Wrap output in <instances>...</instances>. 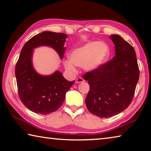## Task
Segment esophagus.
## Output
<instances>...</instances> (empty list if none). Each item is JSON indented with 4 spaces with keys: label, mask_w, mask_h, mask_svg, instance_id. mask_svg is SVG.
I'll use <instances>...</instances> for the list:
<instances>
[{
    "label": "esophagus",
    "mask_w": 151,
    "mask_h": 151,
    "mask_svg": "<svg viewBox=\"0 0 151 151\" xmlns=\"http://www.w3.org/2000/svg\"><path fill=\"white\" fill-rule=\"evenodd\" d=\"M75 82L76 83H83V82H85V80H84L82 77H78L76 78Z\"/></svg>",
    "instance_id": "1"
}]
</instances>
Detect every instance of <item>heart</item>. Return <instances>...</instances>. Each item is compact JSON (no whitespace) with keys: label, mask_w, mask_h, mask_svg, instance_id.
<instances>
[{"label":"heart","mask_w":151,"mask_h":151,"mask_svg":"<svg viewBox=\"0 0 151 151\" xmlns=\"http://www.w3.org/2000/svg\"><path fill=\"white\" fill-rule=\"evenodd\" d=\"M111 55L109 46L104 42L91 41L75 48L69 54V60L64 61V66L70 73H76V66H83L87 72L99 69L108 62Z\"/></svg>","instance_id":"heart-1"}]
</instances>
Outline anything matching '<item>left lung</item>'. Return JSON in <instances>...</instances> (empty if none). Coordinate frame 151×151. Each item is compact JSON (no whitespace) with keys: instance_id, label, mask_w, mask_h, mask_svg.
I'll use <instances>...</instances> for the list:
<instances>
[{"instance_id":"left-lung-1","label":"left lung","mask_w":151,"mask_h":151,"mask_svg":"<svg viewBox=\"0 0 151 151\" xmlns=\"http://www.w3.org/2000/svg\"><path fill=\"white\" fill-rule=\"evenodd\" d=\"M115 56L99 69L83 76L90 85L85 99L92 114L101 118L118 114L131 103L139 78L134 48L118 35H111Z\"/></svg>"}]
</instances>
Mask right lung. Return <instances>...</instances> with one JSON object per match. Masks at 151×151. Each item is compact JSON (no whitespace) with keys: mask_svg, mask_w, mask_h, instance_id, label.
I'll return each mask as SVG.
<instances>
[{"mask_svg":"<svg viewBox=\"0 0 151 151\" xmlns=\"http://www.w3.org/2000/svg\"><path fill=\"white\" fill-rule=\"evenodd\" d=\"M67 37L63 33L42 32L25 43L20 51L15 68L18 91L22 103L33 112L48 114L57 111L75 83L66 80L59 70L49 75H40L32 63L34 49L40 47L53 48L62 59Z\"/></svg>","mask_w":151,"mask_h":151,"instance_id":"right-lung-1","label":"right lung"}]
</instances>
